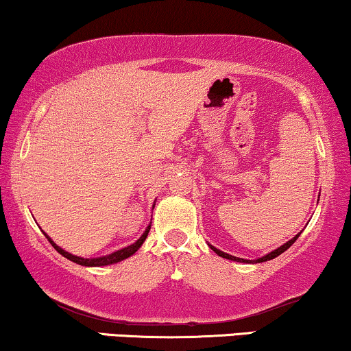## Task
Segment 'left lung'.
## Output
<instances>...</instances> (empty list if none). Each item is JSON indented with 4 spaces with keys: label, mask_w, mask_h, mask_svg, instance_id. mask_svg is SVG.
Segmentation results:
<instances>
[{
    "label": "left lung",
    "mask_w": 351,
    "mask_h": 351,
    "mask_svg": "<svg viewBox=\"0 0 351 351\" xmlns=\"http://www.w3.org/2000/svg\"><path fill=\"white\" fill-rule=\"evenodd\" d=\"M300 237V233H297L294 238L292 239H289V241L287 243H285L282 244V246H280L278 249H275V251H271V252H268L267 256H263V257H261V258H257V261H246V258H239V257H234V256H230V254H227V252H223V251H220V249H217V247H214V246H210V249H213V251L217 254V256H220V257H223V258H228V261H234V262H244V263H261V262H267V261H271V258H275V257H278L280 256V254H282L285 251H287V249H289L292 244L295 243V239Z\"/></svg>",
    "instance_id": "left-lung-1"
}]
</instances>
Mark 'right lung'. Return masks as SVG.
<instances>
[{"label": "right lung", "mask_w": 351, "mask_h": 351, "mask_svg": "<svg viewBox=\"0 0 351 351\" xmlns=\"http://www.w3.org/2000/svg\"><path fill=\"white\" fill-rule=\"evenodd\" d=\"M153 208H155V206H153ZM150 227H152V223L148 225V227L145 228V232H143L142 237L138 238L136 243L131 244V246L119 249V251L108 254V256H104V257H95V258H84V257L73 256V254L66 252V251H64V249H62V247L57 246V244H56L54 241H52V239H51L49 237H47L46 233H45V237H46L47 239H49V243L52 244V246H54L56 251L59 252V254H62V256H64V257L69 258V261L75 262V263H78V265H83V267H104V265H112V263L121 262V261H124V258L131 257L132 254H136V252L138 251V247L142 246L143 241H145V238L148 237V232H150Z\"/></svg>", "instance_id": "right-lung-1"}]
</instances>
